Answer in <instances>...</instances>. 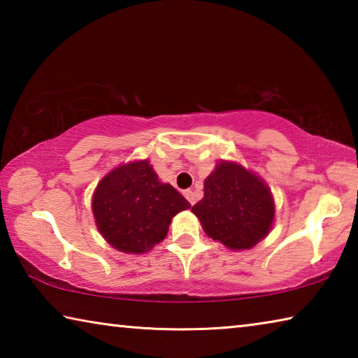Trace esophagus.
<instances>
[{
  "label": "esophagus",
  "mask_w": 358,
  "mask_h": 358,
  "mask_svg": "<svg viewBox=\"0 0 358 358\" xmlns=\"http://www.w3.org/2000/svg\"><path fill=\"white\" fill-rule=\"evenodd\" d=\"M185 197L187 199V202H189L191 205H194L197 202V196H196V192L194 191H191V189H187V191H185Z\"/></svg>",
  "instance_id": "1"
}]
</instances>
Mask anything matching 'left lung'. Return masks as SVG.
I'll return each instance as SVG.
<instances>
[{"label": "left lung", "mask_w": 358, "mask_h": 358, "mask_svg": "<svg viewBox=\"0 0 358 358\" xmlns=\"http://www.w3.org/2000/svg\"><path fill=\"white\" fill-rule=\"evenodd\" d=\"M192 207L205 234L230 250H250L266 237L275 203L262 180L234 162H220Z\"/></svg>", "instance_id": "obj_1"}]
</instances>
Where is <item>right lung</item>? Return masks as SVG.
<instances>
[{
	"label": "right lung",
	"instance_id": "add662e5",
	"mask_svg": "<svg viewBox=\"0 0 358 358\" xmlns=\"http://www.w3.org/2000/svg\"><path fill=\"white\" fill-rule=\"evenodd\" d=\"M189 207L173 186L157 180L148 161L117 167L101 180L93 196L102 237L132 254L147 252L164 240L172 217Z\"/></svg>",
	"mask_w": 358,
	"mask_h": 358
}]
</instances>
